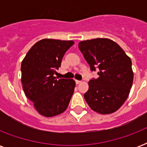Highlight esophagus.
I'll list each match as a JSON object with an SVG mask.
<instances>
[{
    "mask_svg": "<svg viewBox=\"0 0 147 147\" xmlns=\"http://www.w3.org/2000/svg\"><path fill=\"white\" fill-rule=\"evenodd\" d=\"M76 82L77 85H78V84H80L81 82H82V81H79V80H76Z\"/></svg>",
    "mask_w": 147,
    "mask_h": 147,
    "instance_id": "obj_1",
    "label": "esophagus"
}]
</instances>
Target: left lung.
Instances as JSON below:
<instances>
[{"label": "left lung", "mask_w": 147, "mask_h": 147, "mask_svg": "<svg viewBox=\"0 0 147 147\" xmlns=\"http://www.w3.org/2000/svg\"><path fill=\"white\" fill-rule=\"evenodd\" d=\"M78 48L92 71L99 69L97 79H91L84 94L93 111L101 114L114 113L130 94L134 80L132 62L120 46L107 38L82 41Z\"/></svg>", "instance_id": "8db88e82"}]
</instances>
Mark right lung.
I'll use <instances>...</instances> for the list:
<instances>
[{"label": "right lung", "instance_id": "right-lung-1", "mask_svg": "<svg viewBox=\"0 0 147 147\" xmlns=\"http://www.w3.org/2000/svg\"><path fill=\"white\" fill-rule=\"evenodd\" d=\"M71 40L43 39L36 42L21 63V82L25 95L39 114L51 117L67 109L74 93L73 79H56L65 53Z\"/></svg>", "mask_w": 147, "mask_h": 147}]
</instances>
